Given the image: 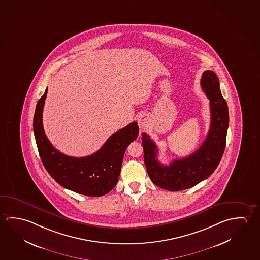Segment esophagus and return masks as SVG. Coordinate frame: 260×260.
<instances>
[{
	"instance_id": "obj_1",
	"label": "esophagus",
	"mask_w": 260,
	"mask_h": 260,
	"mask_svg": "<svg viewBox=\"0 0 260 260\" xmlns=\"http://www.w3.org/2000/svg\"><path fill=\"white\" fill-rule=\"evenodd\" d=\"M138 125H139V127L141 128V131L145 129V128L148 127V125H149L148 118L144 115L141 116V117L139 118V120H138Z\"/></svg>"
}]
</instances>
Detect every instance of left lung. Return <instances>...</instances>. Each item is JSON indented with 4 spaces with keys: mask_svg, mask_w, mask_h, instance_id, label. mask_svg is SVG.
Returning a JSON list of instances; mask_svg holds the SVG:
<instances>
[{
    "mask_svg": "<svg viewBox=\"0 0 260 260\" xmlns=\"http://www.w3.org/2000/svg\"><path fill=\"white\" fill-rule=\"evenodd\" d=\"M200 85L209 99L211 121L207 138L194 153L175 159L169 166L157 160V148L148 134L142 133L145 166L149 179L157 187L179 191L196 186L209 178L221 160L229 128V109L222 96L216 73L206 71Z\"/></svg>",
    "mask_w": 260,
    "mask_h": 260,
    "instance_id": "8db88e82",
    "label": "left lung"
}]
</instances>
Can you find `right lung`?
<instances>
[{"label":"right lung","instance_id":"1","mask_svg":"<svg viewBox=\"0 0 260 260\" xmlns=\"http://www.w3.org/2000/svg\"><path fill=\"white\" fill-rule=\"evenodd\" d=\"M48 89L38 101L34 132L40 157L46 171L60 186L81 195L101 197L111 191L119 179L124 153L139 134L136 121L112 134L97 152L73 157L61 153L50 141L43 126V111Z\"/></svg>","mask_w":260,"mask_h":260}]
</instances>
